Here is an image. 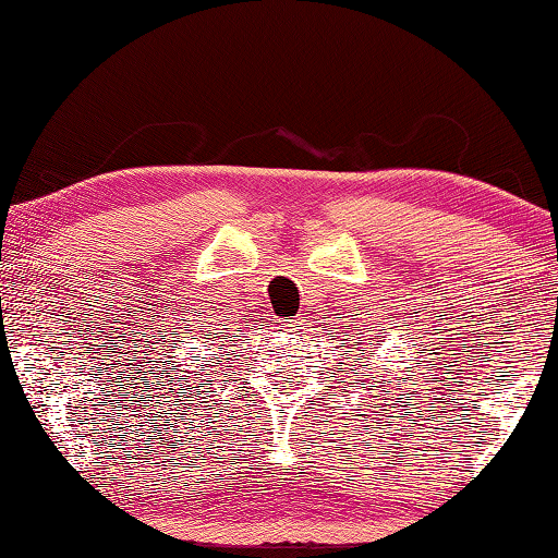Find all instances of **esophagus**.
<instances>
[{
  "label": "esophagus",
  "instance_id": "esophagus-1",
  "mask_svg": "<svg viewBox=\"0 0 558 558\" xmlns=\"http://www.w3.org/2000/svg\"><path fill=\"white\" fill-rule=\"evenodd\" d=\"M286 327L290 332H302V329H305V323H302V319H290V323H286Z\"/></svg>",
  "mask_w": 558,
  "mask_h": 558
}]
</instances>
